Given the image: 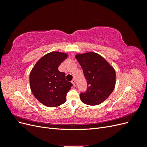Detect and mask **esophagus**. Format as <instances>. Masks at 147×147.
Instances as JSON below:
<instances>
[{"label": "esophagus", "mask_w": 147, "mask_h": 147, "mask_svg": "<svg viewBox=\"0 0 147 147\" xmlns=\"http://www.w3.org/2000/svg\"><path fill=\"white\" fill-rule=\"evenodd\" d=\"M72 83L73 84L74 86H75V80H72Z\"/></svg>", "instance_id": "esophagus-1"}]
</instances>
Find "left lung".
I'll list each match as a JSON object with an SVG mask.
<instances>
[{
	"label": "left lung",
	"instance_id": "left-lung-1",
	"mask_svg": "<svg viewBox=\"0 0 147 147\" xmlns=\"http://www.w3.org/2000/svg\"><path fill=\"white\" fill-rule=\"evenodd\" d=\"M87 81L86 92L80 94L84 104L97 105L108 98L116 84V73L113 67L100 55L88 52L75 55Z\"/></svg>",
	"mask_w": 147,
	"mask_h": 147
}]
</instances>
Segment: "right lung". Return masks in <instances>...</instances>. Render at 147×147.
Here are the masks:
<instances>
[{
  "mask_svg": "<svg viewBox=\"0 0 147 147\" xmlns=\"http://www.w3.org/2000/svg\"><path fill=\"white\" fill-rule=\"evenodd\" d=\"M67 56L65 53L50 52L42 57L31 70L30 90L44 105L55 107L66 101L67 92L72 84L66 80L65 74L59 72L58 67Z\"/></svg>",
  "mask_w": 147,
  "mask_h": 147,
  "instance_id": "add662e5",
  "label": "right lung"
}]
</instances>
